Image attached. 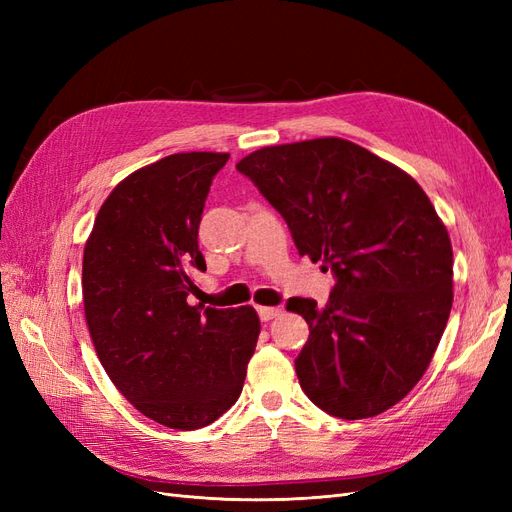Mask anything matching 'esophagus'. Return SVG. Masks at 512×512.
Listing matches in <instances>:
<instances>
[{"mask_svg":"<svg viewBox=\"0 0 512 512\" xmlns=\"http://www.w3.org/2000/svg\"><path fill=\"white\" fill-rule=\"evenodd\" d=\"M256 312H258V318H260L262 322H269V320L280 316L282 309H280V307H256Z\"/></svg>","mask_w":512,"mask_h":512,"instance_id":"obj_1","label":"esophagus"}]
</instances>
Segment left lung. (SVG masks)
I'll use <instances>...</instances> for the list:
<instances>
[{
    "mask_svg": "<svg viewBox=\"0 0 512 512\" xmlns=\"http://www.w3.org/2000/svg\"><path fill=\"white\" fill-rule=\"evenodd\" d=\"M237 170L335 277L324 307L286 303L309 327L294 359L303 393L346 421L389 410L423 378L453 305V247L427 194L333 136L262 147Z\"/></svg>",
    "mask_w": 512,
    "mask_h": 512,
    "instance_id": "1",
    "label": "left lung"
}]
</instances>
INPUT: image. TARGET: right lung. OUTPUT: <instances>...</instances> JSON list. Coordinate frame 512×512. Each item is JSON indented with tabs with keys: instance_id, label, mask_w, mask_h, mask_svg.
I'll list each match as a JSON object with an SVG mask.
<instances>
[{
	"instance_id": "obj_1",
	"label": "right lung",
	"mask_w": 512,
	"mask_h": 512,
	"mask_svg": "<svg viewBox=\"0 0 512 512\" xmlns=\"http://www.w3.org/2000/svg\"><path fill=\"white\" fill-rule=\"evenodd\" d=\"M228 153H175L136 170L104 200L83 256L89 335L130 404L192 431L235 404L260 320L254 307L190 305L207 271L198 226Z\"/></svg>"
}]
</instances>
